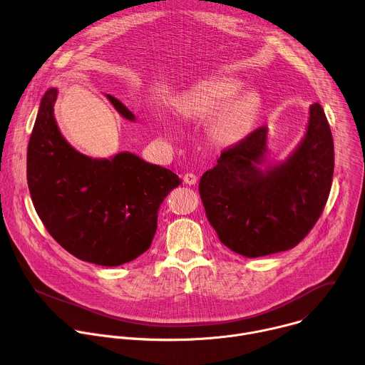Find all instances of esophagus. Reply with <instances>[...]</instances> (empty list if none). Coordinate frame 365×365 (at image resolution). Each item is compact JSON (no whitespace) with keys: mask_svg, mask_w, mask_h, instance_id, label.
Returning a JSON list of instances; mask_svg holds the SVG:
<instances>
[{"mask_svg":"<svg viewBox=\"0 0 365 365\" xmlns=\"http://www.w3.org/2000/svg\"><path fill=\"white\" fill-rule=\"evenodd\" d=\"M184 182L188 184V185H194V184L197 182V175L192 174V173H187V174L184 175Z\"/></svg>","mask_w":365,"mask_h":365,"instance_id":"34e87169","label":"esophagus"}]
</instances>
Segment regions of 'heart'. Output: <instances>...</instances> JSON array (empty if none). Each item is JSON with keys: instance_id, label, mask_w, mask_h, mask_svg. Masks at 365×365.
<instances>
[{"instance_id": "obj_1", "label": "heart", "mask_w": 365, "mask_h": 365, "mask_svg": "<svg viewBox=\"0 0 365 365\" xmlns=\"http://www.w3.org/2000/svg\"><path fill=\"white\" fill-rule=\"evenodd\" d=\"M242 82L236 78H210L188 89L177 109L184 118L211 119L212 139L222 147H237L255 129L260 99L255 92H237Z\"/></svg>"}]
</instances>
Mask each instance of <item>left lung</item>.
I'll list each match as a JSON object with an SVG mask.
<instances>
[{
  "label": "left lung",
  "instance_id": "left-lung-1",
  "mask_svg": "<svg viewBox=\"0 0 365 365\" xmlns=\"http://www.w3.org/2000/svg\"><path fill=\"white\" fill-rule=\"evenodd\" d=\"M267 128L225 151L200 180L210 225L230 250L260 257L295 247L315 226L334 175V140L321 105L283 161L267 160Z\"/></svg>",
  "mask_w": 365,
  "mask_h": 365
}]
</instances>
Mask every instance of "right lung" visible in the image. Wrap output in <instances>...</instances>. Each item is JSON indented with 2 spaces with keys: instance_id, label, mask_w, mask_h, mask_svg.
<instances>
[{
  "instance_id": "add662e5",
  "label": "right lung",
  "mask_w": 365,
  "mask_h": 365,
  "mask_svg": "<svg viewBox=\"0 0 365 365\" xmlns=\"http://www.w3.org/2000/svg\"><path fill=\"white\" fill-rule=\"evenodd\" d=\"M58 89L43 95L27 150V181L33 204L51 237L81 260L119 266L147 252L158 211L182 181L171 170L132 153L92 158L66 140L56 118ZM128 120L135 115L106 95Z\"/></svg>"
}]
</instances>
